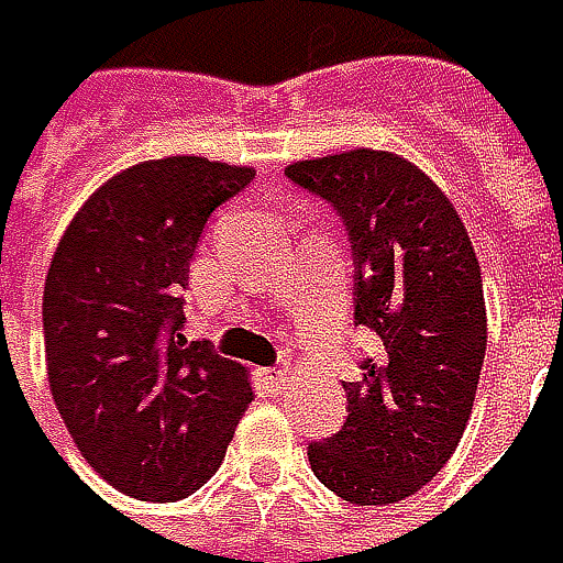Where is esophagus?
I'll return each instance as SVG.
<instances>
[{"label":"esophagus","mask_w":563,"mask_h":563,"mask_svg":"<svg viewBox=\"0 0 563 563\" xmlns=\"http://www.w3.org/2000/svg\"><path fill=\"white\" fill-rule=\"evenodd\" d=\"M286 382H289V378H286V368H274V372H267V385H271L274 391H283V388H286Z\"/></svg>","instance_id":"obj_1"}]
</instances>
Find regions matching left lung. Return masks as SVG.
Instances as JSON below:
<instances>
[{"label":"left lung","instance_id":"obj_1","mask_svg":"<svg viewBox=\"0 0 563 563\" xmlns=\"http://www.w3.org/2000/svg\"><path fill=\"white\" fill-rule=\"evenodd\" d=\"M286 175L345 221L355 322L378 335V355L342 382V430L309 443V466L352 506H391L443 470L470 423L489 339L479 261L453 201L397 153L362 146Z\"/></svg>","mask_w":563,"mask_h":563}]
</instances>
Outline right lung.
I'll list each match as a JSON object with an SVG mask.
<instances>
[{
  "label": "right lung",
  "instance_id": "1",
  "mask_svg": "<svg viewBox=\"0 0 563 563\" xmlns=\"http://www.w3.org/2000/svg\"><path fill=\"white\" fill-rule=\"evenodd\" d=\"M251 166L169 156L117 172L70 218L45 280V362L80 456L120 493L175 503L221 466L251 372L181 335L208 214Z\"/></svg>",
  "mask_w": 563,
  "mask_h": 563
}]
</instances>
